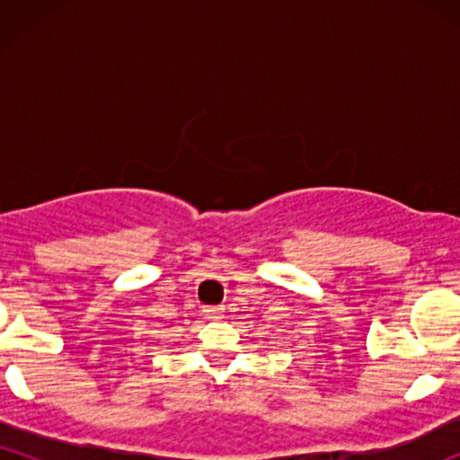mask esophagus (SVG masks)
<instances>
[{"label":"esophagus","instance_id":"esophagus-1","mask_svg":"<svg viewBox=\"0 0 460 460\" xmlns=\"http://www.w3.org/2000/svg\"><path fill=\"white\" fill-rule=\"evenodd\" d=\"M205 311V315H208V318H214V320H220L225 315V307L223 305H214V307H205L203 309Z\"/></svg>","mask_w":460,"mask_h":460}]
</instances>
